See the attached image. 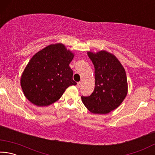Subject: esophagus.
Here are the masks:
<instances>
[{
  "label": "esophagus",
  "instance_id": "1",
  "mask_svg": "<svg viewBox=\"0 0 155 155\" xmlns=\"http://www.w3.org/2000/svg\"><path fill=\"white\" fill-rule=\"evenodd\" d=\"M81 85H82V83H81V82H78V83H77V87L78 88H80V87H81Z\"/></svg>",
  "mask_w": 155,
  "mask_h": 155
}]
</instances>
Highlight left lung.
I'll list each match as a JSON object with an SVG mask.
<instances>
[{"mask_svg": "<svg viewBox=\"0 0 155 155\" xmlns=\"http://www.w3.org/2000/svg\"><path fill=\"white\" fill-rule=\"evenodd\" d=\"M95 68V88L89 96H81L92 114H107L118 107L128 92L124 67L117 57L105 51L87 52Z\"/></svg>", "mask_w": 155, "mask_h": 155, "instance_id": "left-lung-1", "label": "left lung"}]
</instances>
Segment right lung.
I'll list each match as a JSON object with an SVG mask.
<instances>
[{"label": "right lung", "instance_id": "add662e5", "mask_svg": "<svg viewBox=\"0 0 155 155\" xmlns=\"http://www.w3.org/2000/svg\"><path fill=\"white\" fill-rule=\"evenodd\" d=\"M74 56L60 43L34 54L20 79L26 98L36 106H48L58 101L69 86L77 85L69 65Z\"/></svg>", "mask_w": 155, "mask_h": 155}]
</instances>
